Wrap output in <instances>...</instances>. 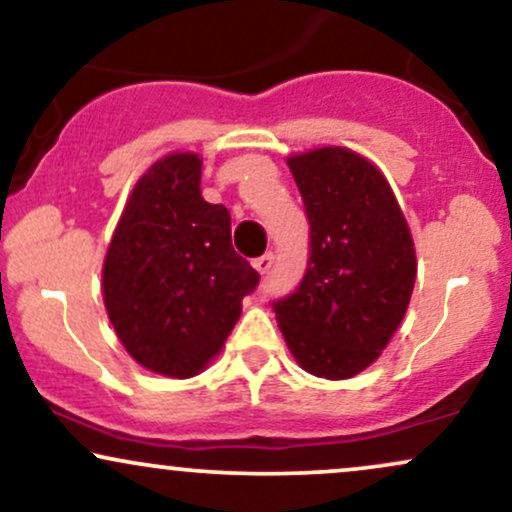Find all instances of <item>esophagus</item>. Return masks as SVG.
<instances>
[{"label": "esophagus", "mask_w": 512, "mask_h": 512, "mask_svg": "<svg viewBox=\"0 0 512 512\" xmlns=\"http://www.w3.org/2000/svg\"><path fill=\"white\" fill-rule=\"evenodd\" d=\"M252 264H255L257 272H260V274H267L269 269H272V264H274V255H272V252H264V255H262V257H257V260L252 262Z\"/></svg>", "instance_id": "esophagus-1"}]
</instances>
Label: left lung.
I'll return each instance as SVG.
<instances>
[{
	"mask_svg": "<svg viewBox=\"0 0 512 512\" xmlns=\"http://www.w3.org/2000/svg\"><path fill=\"white\" fill-rule=\"evenodd\" d=\"M310 223L308 269L272 303L296 361L327 380L354 378L397 332L414 291V240L390 185L342 146L291 156Z\"/></svg>",
	"mask_w": 512,
	"mask_h": 512,
	"instance_id": "obj_1",
	"label": "left lung"
}]
</instances>
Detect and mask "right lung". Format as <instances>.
Returning a JSON list of instances; mask_svg holds the SVG:
<instances>
[{
    "instance_id": "1",
    "label": "right lung",
    "mask_w": 512,
    "mask_h": 512,
    "mask_svg": "<svg viewBox=\"0 0 512 512\" xmlns=\"http://www.w3.org/2000/svg\"><path fill=\"white\" fill-rule=\"evenodd\" d=\"M202 158L170 154L134 185L103 264V298L129 356L192 378L221 351L260 274L233 250L231 214L204 202Z\"/></svg>"
}]
</instances>
